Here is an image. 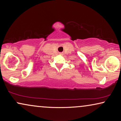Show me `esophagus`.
<instances>
[{
    "label": "esophagus",
    "mask_w": 121,
    "mask_h": 121,
    "mask_svg": "<svg viewBox=\"0 0 121 121\" xmlns=\"http://www.w3.org/2000/svg\"><path fill=\"white\" fill-rule=\"evenodd\" d=\"M62 53H59V54H60V55H62Z\"/></svg>",
    "instance_id": "obj_1"
}]
</instances>
